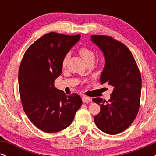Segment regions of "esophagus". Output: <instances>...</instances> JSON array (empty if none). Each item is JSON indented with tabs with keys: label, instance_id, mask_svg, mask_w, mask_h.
<instances>
[{
	"label": "esophagus",
	"instance_id": "obj_1",
	"mask_svg": "<svg viewBox=\"0 0 156 156\" xmlns=\"http://www.w3.org/2000/svg\"><path fill=\"white\" fill-rule=\"evenodd\" d=\"M82 101H83V103H89V102L92 101V99L89 97L83 96L82 97Z\"/></svg>",
	"mask_w": 156,
	"mask_h": 156
}]
</instances>
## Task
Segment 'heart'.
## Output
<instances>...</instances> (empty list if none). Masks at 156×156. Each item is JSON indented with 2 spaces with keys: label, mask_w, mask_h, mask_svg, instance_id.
<instances>
[{
  "label": "heart",
  "mask_w": 156,
  "mask_h": 156,
  "mask_svg": "<svg viewBox=\"0 0 156 156\" xmlns=\"http://www.w3.org/2000/svg\"><path fill=\"white\" fill-rule=\"evenodd\" d=\"M78 53L81 58H83L84 62H87L89 60H94V57H95V55H94V53L93 52L92 50H90L88 48L86 47H81L78 51ZM68 60V55H65L64 57L63 60H62V64L63 66H65L66 64H67Z\"/></svg>",
  "instance_id": "obj_1"
}]
</instances>
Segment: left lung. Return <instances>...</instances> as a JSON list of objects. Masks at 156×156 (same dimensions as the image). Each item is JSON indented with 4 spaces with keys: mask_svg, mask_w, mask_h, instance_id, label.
<instances>
[{
    "mask_svg": "<svg viewBox=\"0 0 156 156\" xmlns=\"http://www.w3.org/2000/svg\"><path fill=\"white\" fill-rule=\"evenodd\" d=\"M91 41L104 55L101 83L113 87L108 101L100 98L92 100L101 105V112L94 120L100 130L114 135L126 130L136 117L140 103L141 74L131 52L124 44L103 35H92Z\"/></svg>",
    "mask_w": 156,
    "mask_h": 156,
    "instance_id": "8db88e82",
    "label": "left lung"
}]
</instances>
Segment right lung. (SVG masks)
<instances>
[{"label": "right lung", "mask_w": 156, "mask_h": 156, "mask_svg": "<svg viewBox=\"0 0 156 156\" xmlns=\"http://www.w3.org/2000/svg\"><path fill=\"white\" fill-rule=\"evenodd\" d=\"M80 35L46 34L26 51L20 66V99L27 117L46 133L65 129L82 105L78 94L67 96L54 87L62 74V60L80 40Z\"/></svg>", "instance_id": "add662e5"}]
</instances>
